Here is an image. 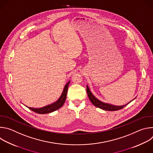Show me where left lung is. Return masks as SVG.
Segmentation results:
<instances>
[{"mask_svg": "<svg viewBox=\"0 0 153 153\" xmlns=\"http://www.w3.org/2000/svg\"><path fill=\"white\" fill-rule=\"evenodd\" d=\"M86 91H87V94H88V97H89L90 101L91 102V103L95 106L101 108V109H102V110H104L105 111H117V110H120V109H122L123 108H124L125 106H126L129 103V102L128 103L122 105V106H115V105H113L111 104L103 103V102L100 101L99 100H98L97 98H96L93 96V94L90 91L88 86H86Z\"/></svg>", "mask_w": 153, "mask_h": 153, "instance_id": "left-lung-1", "label": "left lung"}]
</instances>
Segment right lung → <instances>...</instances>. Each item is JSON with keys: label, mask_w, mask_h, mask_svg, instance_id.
I'll return each mask as SVG.
<instances>
[{"label": "right lung", "mask_w": 153, "mask_h": 153, "mask_svg": "<svg viewBox=\"0 0 153 153\" xmlns=\"http://www.w3.org/2000/svg\"><path fill=\"white\" fill-rule=\"evenodd\" d=\"M70 82V81H69L66 85H65L61 96L58 99V100H57L56 102L40 108H30L28 106L27 107L30 109V110L38 114H47L58 110V109H59L63 105L65 101L66 100L68 88Z\"/></svg>", "instance_id": "right-lung-1"}]
</instances>
